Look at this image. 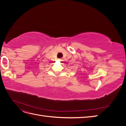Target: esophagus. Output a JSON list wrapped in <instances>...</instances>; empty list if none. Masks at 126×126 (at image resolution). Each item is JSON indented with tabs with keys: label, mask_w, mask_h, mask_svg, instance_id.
<instances>
[{
	"label": "esophagus",
	"mask_w": 126,
	"mask_h": 126,
	"mask_svg": "<svg viewBox=\"0 0 126 126\" xmlns=\"http://www.w3.org/2000/svg\"><path fill=\"white\" fill-rule=\"evenodd\" d=\"M59 60H62V59H61V58H59V59H58Z\"/></svg>",
	"instance_id": "34e87169"
}]
</instances>
